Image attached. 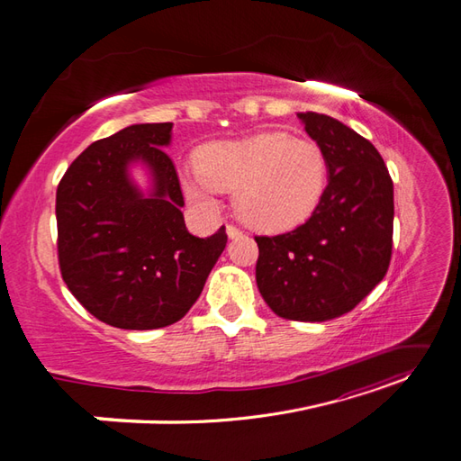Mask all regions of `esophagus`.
<instances>
[{"label": "esophagus", "instance_id": "1", "mask_svg": "<svg viewBox=\"0 0 461 461\" xmlns=\"http://www.w3.org/2000/svg\"><path fill=\"white\" fill-rule=\"evenodd\" d=\"M227 234L229 239H239V236H242V230L234 225H227Z\"/></svg>", "mask_w": 461, "mask_h": 461}]
</instances>
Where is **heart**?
Returning <instances> with one entry per match:
<instances>
[{
    "label": "heart",
    "mask_w": 461,
    "mask_h": 461,
    "mask_svg": "<svg viewBox=\"0 0 461 461\" xmlns=\"http://www.w3.org/2000/svg\"><path fill=\"white\" fill-rule=\"evenodd\" d=\"M327 183L323 148L285 132L207 144L198 167L183 173V186L194 202L213 205L219 190H234L239 215L269 232L308 221L323 200Z\"/></svg>",
    "instance_id": "obj_1"
}]
</instances>
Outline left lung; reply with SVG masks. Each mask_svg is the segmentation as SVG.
Returning a JSON list of instances; mask_svg holds the SVG:
<instances>
[{"instance_id":"obj_1","label":"left lung","mask_w":461,"mask_h":461,"mask_svg":"<svg viewBox=\"0 0 461 461\" xmlns=\"http://www.w3.org/2000/svg\"><path fill=\"white\" fill-rule=\"evenodd\" d=\"M298 117L327 156V192L303 225L256 236V281L278 317L319 323L352 312L386 275L394 186L364 136L313 111Z\"/></svg>"}]
</instances>
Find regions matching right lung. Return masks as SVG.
Instances as JSON below:
<instances>
[{"instance_id":"right-lung-1","label":"right lung","mask_w":461,"mask_h":461,"mask_svg":"<svg viewBox=\"0 0 461 461\" xmlns=\"http://www.w3.org/2000/svg\"><path fill=\"white\" fill-rule=\"evenodd\" d=\"M173 122L132 124L90 144L58 186V256L67 288L104 323L148 330L176 323L202 294L227 246L225 227L198 239L185 225L178 175L165 146ZM142 160L148 197L128 176Z\"/></svg>"}]
</instances>
